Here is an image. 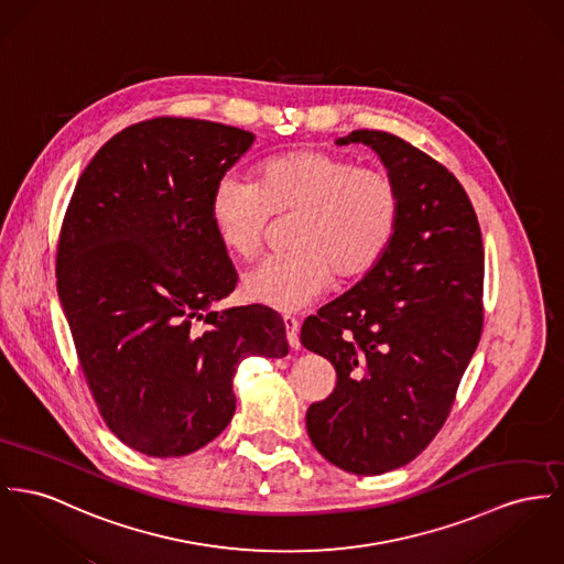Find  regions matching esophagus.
Instances as JSON below:
<instances>
[{
	"instance_id": "obj_1",
	"label": "esophagus",
	"mask_w": 564,
	"mask_h": 564,
	"mask_svg": "<svg viewBox=\"0 0 564 564\" xmlns=\"http://www.w3.org/2000/svg\"><path fill=\"white\" fill-rule=\"evenodd\" d=\"M284 327H286V338L293 348H300V321L295 316H284Z\"/></svg>"
}]
</instances>
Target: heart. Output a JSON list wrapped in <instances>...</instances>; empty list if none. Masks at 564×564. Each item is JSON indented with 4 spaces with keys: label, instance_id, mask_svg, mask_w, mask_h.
<instances>
[{
    "label": "heart",
    "instance_id": "1",
    "mask_svg": "<svg viewBox=\"0 0 564 564\" xmlns=\"http://www.w3.org/2000/svg\"><path fill=\"white\" fill-rule=\"evenodd\" d=\"M209 216L228 254L248 261L263 248L271 216L291 218L286 254L267 257L241 280L250 301L293 312L329 284L368 275L391 246L400 220L393 180L325 150L289 151L259 166L257 184L228 173L218 180Z\"/></svg>",
    "mask_w": 564,
    "mask_h": 564
}]
</instances>
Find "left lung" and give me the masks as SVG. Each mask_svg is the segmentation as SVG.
I'll list each match as a JSON object with an SVG mask.
<instances>
[{
    "label": "left lung",
    "mask_w": 564,
    "mask_h": 564,
    "mask_svg": "<svg viewBox=\"0 0 564 564\" xmlns=\"http://www.w3.org/2000/svg\"><path fill=\"white\" fill-rule=\"evenodd\" d=\"M336 143L378 153L400 220L380 263L301 327V344L338 376L305 425L341 470L382 475L414 459L449 416L484 327V241L466 189L427 153L380 130Z\"/></svg>",
    "instance_id": "1"
}]
</instances>
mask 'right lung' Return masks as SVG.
I'll return each instance as SVG.
<instances>
[{
	"label": "right lung",
	"instance_id": "1",
	"mask_svg": "<svg viewBox=\"0 0 564 564\" xmlns=\"http://www.w3.org/2000/svg\"><path fill=\"white\" fill-rule=\"evenodd\" d=\"M252 143L205 119L134 123L91 158L64 216L57 295L80 370L109 430L150 457L212 443L235 414L241 359L289 355L271 307L214 310L237 271L209 200Z\"/></svg>",
	"mask_w": 564,
	"mask_h": 564
}]
</instances>
